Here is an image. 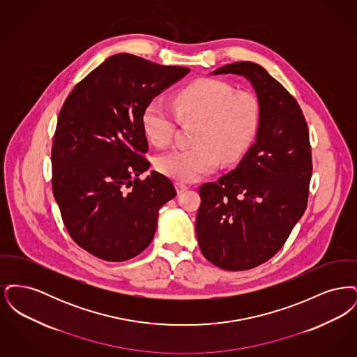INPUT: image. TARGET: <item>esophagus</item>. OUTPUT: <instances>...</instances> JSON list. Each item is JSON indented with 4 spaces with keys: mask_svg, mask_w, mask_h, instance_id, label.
Segmentation results:
<instances>
[{
    "mask_svg": "<svg viewBox=\"0 0 357 357\" xmlns=\"http://www.w3.org/2000/svg\"><path fill=\"white\" fill-rule=\"evenodd\" d=\"M187 188H188V186H187L186 183H183V182H176V191H178V194L186 191Z\"/></svg>",
    "mask_w": 357,
    "mask_h": 357,
    "instance_id": "34e87169",
    "label": "esophagus"
}]
</instances>
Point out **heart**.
<instances>
[{
  "mask_svg": "<svg viewBox=\"0 0 357 357\" xmlns=\"http://www.w3.org/2000/svg\"><path fill=\"white\" fill-rule=\"evenodd\" d=\"M181 121H197L192 147L176 149L158 159V169L178 181L191 182L217 169L220 160L233 162L248 150L255 135L259 107L255 96L222 80L201 79L174 99ZM144 134L156 147L172 140L175 119L162 102H151L143 112Z\"/></svg>",
  "mask_w": 357,
  "mask_h": 357,
  "instance_id": "obj_1",
  "label": "heart"
}]
</instances>
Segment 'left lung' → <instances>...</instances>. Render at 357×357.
I'll return each mask as SVG.
<instances>
[{
  "label": "left lung",
  "mask_w": 357,
  "mask_h": 357,
  "mask_svg": "<svg viewBox=\"0 0 357 357\" xmlns=\"http://www.w3.org/2000/svg\"><path fill=\"white\" fill-rule=\"evenodd\" d=\"M253 85L259 120L255 144L234 170L199 187L195 231L213 265L249 271L275 255L305 211L312 178L309 130L296 99L252 61L215 69Z\"/></svg>",
  "instance_id": "1"
}]
</instances>
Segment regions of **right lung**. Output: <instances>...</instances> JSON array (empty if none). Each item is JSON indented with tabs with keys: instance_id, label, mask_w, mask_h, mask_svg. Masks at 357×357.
I'll use <instances>...</instances> for the list:
<instances>
[{
	"instance_id": "1",
	"label": "right lung",
	"mask_w": 357,
	"mask_h": 357,
	"mask_svg": "<svg viewBox=\"0 0 357 357\" xmlns=\"http://www.w3.org/2000/svg\"><path fill=\"white\" fill-rule=\"evenodd\" d=\"M190 69L130 53L108 57L73 88L52 147V188L70 238L88 253L120 262L153 241L159 208L176 195L151 171L144 108Z\"/></svg>"
}]
</instances>
